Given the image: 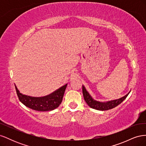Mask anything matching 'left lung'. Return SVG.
<instances>
[{
  "label": "left lung",
  "mask_w": 146,
  "mask_h": 146,
  "mask_svg": "<svg viewBox=\"0 0 146 146\" xmlns=\"http://www.w3.org/2000/svg\"><path fill=\"white\" fill-rule=\"evenodd\" d=\"M82 91L84 99H85L88 106L92 108L100 110V111H105V110H108L117 107L118 105L121 104L122 102L126 99V98L130 92V91L127 94L119 99L108 101L106 102H102L97 101L92 98L91 95L89 94V92L86 91L85 87L83 85L82 86Z\"/></svg>",
  "instance_id": "1"
}]
</instances>
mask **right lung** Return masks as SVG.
Listing matches in <instances>:
<instances>
[{
    "label": "right lung",
    "instance_id": "add662e5",
    "mask_svg": "<svg viewBox=\"0 0 146 146\" xmlns=\"http://www.w3.org/2000/svg\"><path fill=\"white\" fill-rule=\"evenodd\" d=\"M67 85L68 84H66L49 95L40 98L23 94L15 85L19 100L26 107L36 111H52L59 107L62 102Z\"/></svg>",
    "mask_w": 146,
    "mask_h": 146
}]
</instances>
